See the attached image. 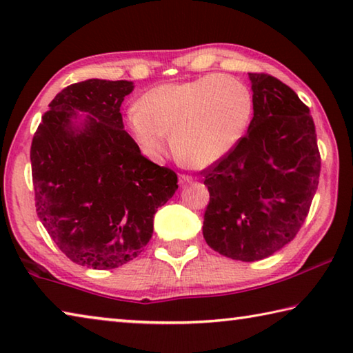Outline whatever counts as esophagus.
Segmentation results:
<instances>
[{
	"instance_id": "1",
	"label": "esophagus",
	"mask_w": 353,
	"mask_h": 353,
	"mask_svg": "<svg viewBox=\"0 0 353 353\" xmlns=\"http://www.w3.org/2000/svg\"><path fill=\"white\" fill-rule=\"evenodd\" d=\"M191 182H193V177H191V176H187V174H181V176H179V183H181V185L191 183Z\"/></svg>"
}]
</instances>
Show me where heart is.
Here are the masks:
<instances>
[{
    "mask_svg": "<svg viewBox=\"0 0 353 353\" xmlns=\"http://www.w3.org/2000/svg\"><path fill=\"white\" fill-rule=\"evenodd\" d=\"M254 99L232 76L205 74L194 81L163 83L143 94L126 113V128L149 159L171 148L179 160L204 168L224 159L246 134Z\"/></svg>",
    "mask_w": 353,
    "mask_h": 353,
    "instance_id": "1",
    "label": "heart"
}]
</instances>
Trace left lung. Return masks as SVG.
I'll use <instances>...</instances> for the list:
<instances>
[{
  "mask_svg": "<svg viewBox=\"0 0 353 353\" xmlns=\"http://www.w3.org/2000/svg\"><path fill=\"white\" fill-rule=\"evenodd\" d=\"M249 79L254 118L246 135L202 171L210 193L202 234L213 250L241 261L266 259L294 240L321 172L308 107L277 77Z\"/></svg>",
  "mask_w": 353,
  "mask_h": 353,
  "instance_id": "obj_1",
  "label": "left lung"
}]
</instances>
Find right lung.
Returning a JSON list of instances; mask_svg holds the SVG:
<instances>
[{
	"label": "right lung",
	"mask_w": 353,
	"mask_h": 353,
	"mask_svg": "<svg viewBox=\"0 0 353 353\" xmlns=\"http://www.w3.org/2000/svg\"><path fill=\"white\" fill-rule=\"evenodd\" d=\"M130 81L71 83L50 103L31 145L35 208L71 261L115 270L141 254L177 174L140 152L119 107ZM85 112L86 117L79 115Z\"/></svg>",
	"instance_id": "1"
}]
</instances>
